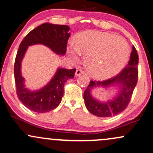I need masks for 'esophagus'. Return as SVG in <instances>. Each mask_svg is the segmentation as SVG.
<instances>
[{
    "instance_id": "1",
    "label": "esophagus",
    "mask_w": 153,
    "mask_h": 153,
    "mask_svg": "<svg viewBox=\"0 0 153 153\" xmlns=\"http://www.w3.org/2000/svg\"><path fill=\"white\" fill-rule=\"evenodd\" d=\"M83 73H84V71H83L82 69H77L76 72H75V76H78V75L83 74Z\"/></svg>"
}]
</instances>
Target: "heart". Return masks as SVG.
Here are the masks:
<instances>
[{
    "label": "heart",
    "mask_w": 153,
    "mask_h": 153,
    "mask_svg": "<svg viewBox=\"0 0 153 153\" xmlns=\"http://www.w3.org/2000/svg\"><path fill=\"white\" fill-rule=\"evenodd\" d=\"M86 54L85 62L91 75L105 78L114 75L124 67L128 59L130 46L121 36L97 32L80 34L76 43H72L68 53L78 58Z\"/></svg>",
    "instance_id": "obj_1"
}]
</instances>
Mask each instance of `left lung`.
Listing matches in <instances>:
<instances>
[{"instance_id": "8db88e82", "label": "left lung", "mask_w": 153, "mask_h": 153, "mask_svg": "<svg viewBox=\"0 0 153 153\" xmlns=\"http://www.w3.org/2000/svg\"><path fill=\"white\" fill-rule=\"evenodd\" d=\"M138 55L133 46L130 61L121 72L112 78L104 80H90L84 92L85 104L89 111L99 117H110L119 114L128 105L138 78ZM121 85V90L114 100L105 103L96 100L91 96V91L97 86L106 87L111 85Z\"/></svg>"}]
</instances>
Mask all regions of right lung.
I'll use <instances>...</instances> for the list:
<instances>
[{"label":"right lung","instance_id":"1","mask_svg":"<svg viewBox=\"0 0 153 153\" xmlns=\"http://www.w3.org/2000/svg\"><path fill=\"white\" fill-rule=\"evenodd\" d=\"M70 30L67 25L44 23L27 34L19 46L14 65V75L17 97L29 109L38 113H44L56 108L62 99L63 88L67 80L74 78L75 68H59L53 78L45 87L38 91L25 88L24 78L21 75V62L29 46L41 44L49 47L60 55L66 52Z\"/></svg>","mask_w":153,"mask_h":153}]
</instances>
